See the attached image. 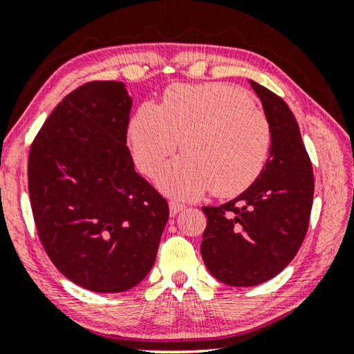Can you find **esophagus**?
Instances as JSON below:
<instances>
[{"mask_svg":"<svg viewBox=\"0 0 354 354\" xmlns=\"http://www.w3.org/2000/svg\"><path fill=\"white\" fill-rule=\"evenodd\" d=\"M183 206L182 203H178V201H169V212H171V216H176V214H178V212H180L182 209H183Z\"/></svg>","mask_w":354,"mask_h":354,"instance_id":"1","label":"esophagus"}]
</instances>
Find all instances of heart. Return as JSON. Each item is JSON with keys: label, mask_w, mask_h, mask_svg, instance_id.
Segmentation results:
<instances>
[{"label": "heart", "mask_w": 354, "mask_h": 354, "mask_svg": "<svg viewBox=\"0 0 354 354\" xmlns=\"http://www.w3.org/2000/svg\"><path fill=\"white\" fill-rule=\"evenodd\" d=\"M185 153L158 176V187L177 198L211 190L230 198L245 192L268 162L272 127L245 91L225 84L172 85L161 103H145L129 124L135 162L154 176L180 147Z\"/></svg>", "instance_id": "obj_1"}]
</instances>
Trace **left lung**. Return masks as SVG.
Masks as SVG:
<instances>
[{
    "mask_svg": "<svg viewBox=\"0 0 354 354\" xmlns=\"http://www.w3.org/2000/svg\"><path fill=\"white\" fill-rule=\"evenodd\" d=\"M272 127V147L259 177L225 205L203 206L207 224L201 256L222 283L253 287L272 279L298 253L314 196L313 164L287 103L250 80Z\"/></svg>",
    "mask_w": 354,
    "mask_h": 354,
    "instance_id": "1",
    "label": "left lung"
}]
</instances>
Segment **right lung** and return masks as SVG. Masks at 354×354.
Here are the masks:
<instances>
[{"label":"right lung","instance_id":"1","mask_svg":"<svg viewBox=\"0 0 354 354\" xmlns=\"http://www.w3.org/2000/svg\"><path fill=\"white\" fill-rule=\"evenodd\" d=\"M130 109L122 82H88L48 115L28 154L43 248L62 275L98 293L147 277L169 219L167 201L135 172Z\"/></svg>","mask_w":354,"mask_h":354}]
</instances>
